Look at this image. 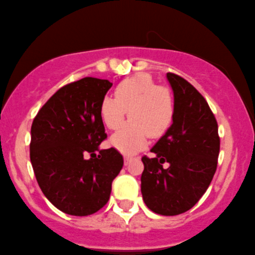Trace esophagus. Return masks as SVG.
Instances as JSON below:
<instances>
[{
  "mask_svg": "<svg viewBox=\"0 0 255 255\" xmlns=\"http://www.w3.org/2000/svg\"><path fill=\"white\" fill-rule=\"evenodd\" d=\"M133 158H134L133 156H130V155H126V156H125V164H126V166H127V164L129 163V162L132 161Z\"/></svg>",
  "mask_w": 255,
  "mask_h": 255,
  "instance_id": "esophagus-1",
  "label": "esophagus"
}]
</instances>
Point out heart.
Returning a JSON list of instances; mask_svg holds the SVG:
<instances>
[{
  "label": "heart",
  "mask_w": 255,
  "mask_h": 255,
  "mask_svg": "<svg viewBox=\"0 0 255 255\" xmlns=\"http://www.w3.org/2000/svg\"><path fill=\"white\" fill-rule=\"evenodd\" d=\"M111 145L123 153H133L146 145L149 136L159 138L169 129L175 116V99L172 89L156 85L146 74H136L121 81L115 88V98L105 97L100 103V116L110 129Z\"/></svg>",
  "instance_id": "b5f03b06"
}]
</instances>
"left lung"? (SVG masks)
<instances>
[{
  "label": "left lung",
  "mask_w": 255,
  "mask_h": 255,
  "mask_svg": "<svg viewBox=\"0 0 255 255\" xmlns=\"http://www.w3.org/2000/svg\"><path fill=\"white\" fill-rule=\"evenodd\" d=\"M167 78L174 93V121L151 149L155 156L141 157V195L155 213L178 215L191 209L208 189L217 170L220 138L202 94L178 75L168 72Z\"/></svg>",
  "instance_id": "obj_1"
}]
</instances>
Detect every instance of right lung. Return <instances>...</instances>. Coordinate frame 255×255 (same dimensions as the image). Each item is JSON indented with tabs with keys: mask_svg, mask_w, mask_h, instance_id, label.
I'll return each mask as SVG.
<instances>
[{
	"mask_svg": "<svg viewBox=\"0 0 255 255\" xmlns=\"http://www.w3.org/2000/svg\"><path fill=\"white\" fill-rule=\"evenodd\" d=\"M111 86L96 77L69 83L33 119L30 159L36 180L50 203L66 214L85 217L102 209L123 167L115 147L99 150L108 136L100 103Z\"/></svg>",
	"mask_w": 255,
	"mask_h": 255,
	"instance_id": "obj_1",
	"label": "right lung"
}]
</instances>
